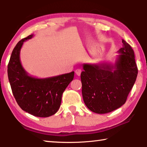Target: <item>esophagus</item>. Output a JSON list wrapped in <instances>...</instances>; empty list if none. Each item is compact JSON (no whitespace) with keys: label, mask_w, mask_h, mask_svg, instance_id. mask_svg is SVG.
Wrapping results in <instances>:
<instances>
[{"label":"esophagus","mask_w":147,"mask_h":147,"mask_svg":"<svg viewBox=\"0 0 147 147\" xmlns=\"http://www.w3.org/2000/svg\"><path fill=\"white\" fill-rule=\"evenodd\" d=\"M81 73H82V70L80 69H77L75 71V73L77 76H80Z\"/></svg>","instance_id":"34e87169"}]
</instances>
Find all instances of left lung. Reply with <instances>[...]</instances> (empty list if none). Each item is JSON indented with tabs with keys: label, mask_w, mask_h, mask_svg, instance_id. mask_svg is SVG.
Segmentation results:
<instances>
[{
	"label": "left lung",
	"mask_w": 147,
	"mask_h": 147,
	"mask_svg": "<svg viewBox=\"0 0 147 147\" xmlns=\"http://www.w3.org/2000/svg\"><path fill=\"white\" fill-rule=\"evenodd\" d=\"M115 64H83L81 73L84 102L94 113L103 114L120 108L138 76L133 49L123 39Z\"/></svg>",
	"instance_id": "obj_1"
}]
</instances>
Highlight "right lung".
I'll return each mask as SVG.
<instances>
[{"instance_id": "1", "label": "right lung", "mask_w": 147, "mask_h": 147, "mask_svg": "<svg viewBox=\"0 0 147 147\" xmlns=\"http://www.w3.org/2000/svg\"><path fill=\"white\" fill-rule=\"evenodd\" d=\"M32 37L21 39L13 49L8 65V79L20 108L32 115L48 117L58 111L62 94L73 80L74 72L46 78L30 76L22 66L20 52L24 42Z\"/></svg>"}]
</instances>
